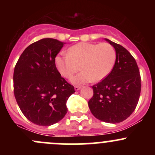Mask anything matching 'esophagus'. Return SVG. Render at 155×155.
Wrapping results in <instances>:
<instances>
[{"instance_id":"obj_1","label":"esophagus","mask_w":155,"mask_h":155,"mask_svg":"<svg viewBox=\"0 0 155 155\" xmlns=\"http://www.w3.org/2000/svg\"><path fill=\"white\" fill-rule=\"evenodd\" d=\"M80 88H81L80 86H75V87H74L75 91H79Z\"/></svg>"}]
</instances>
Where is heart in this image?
<instances>
[{
  "label": "heart",
  "mask_w": 155,
  "mask_h": 155,
  "mask_svg": "<svg viewBox=\"0 0 155 155\" xmlns=\"http://www.w3.org/2000/svg\"><path fill=\"white\" fill-rule=\"evenodd\" d=\"M116 51L107 43H79L71 46L68 54L56 56L55 66L61 76L70 79L81 66L82 72L72 78L74 85H84L106 78L115 66Z\"/></svg>",
  "instance_id": "b5f03b06"
}]
</instances>
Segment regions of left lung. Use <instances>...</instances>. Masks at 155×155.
I'll use <instances>...</instances> for the list:
<instances>
[{"label":"left lung","instance_id":"left-lung-1","mask_svg":"<svg viewBox=\"0 0 155 155\" xmlns=\"http://www.w3.org/2000/svg\"><path fill=\"white\" fill-rule=\"evenodd\" d=\"M106 41L115 48L116 61L111 73L93 85L88 107L94 116L104 122L116 124L135 110L141 91V77L134 58L122 46Z\"/></svg>","mask_w":155,"mask_h":155}]
</instances>
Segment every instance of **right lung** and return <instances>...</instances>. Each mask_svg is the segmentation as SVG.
I'll list each match as a JSON object with an SVG mask.
<instances>
[{"mask_svg": "<svg viewBox=\"0 0 155 155\" xmlns=\"http://www.w3.org/2000/svg\"><path fill=\"white\" fill-rule=\"evenodd\" d=\"M65 43L44 38L28 46L13 73L14 95L23 115L34 124L49 126L68 112L67 101L75 92L55 66V57Z\"/></svg>", "mask_w": 155, "mask_h": 155, "instance_id": "right-lung-1", "label": "right lung"}]
</instances>
